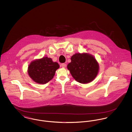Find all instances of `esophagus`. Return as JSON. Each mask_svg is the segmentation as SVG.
I'll use <instances>...</instances> for the list:
<instances>
[{
    "label": "esophagus",
    "instance_id": "esophagus-1",
    "mask_svg": "<svg viewBox=\"0 0 132 132\" xmlns=\"http://www.w3.org/2000/svg\"><path fill=\"white\" fill-rule=\"evenodd\" d=\"M61 67H62L63 68H65L66 67V64L65 63H62L61 64Z\"/></svg>",
    "mask_w": 132,
    "mask_h": 132
}]
</instances>
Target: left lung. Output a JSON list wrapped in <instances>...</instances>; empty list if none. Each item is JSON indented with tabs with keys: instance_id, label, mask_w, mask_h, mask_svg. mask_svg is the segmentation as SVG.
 <instances>
[{
	"instance_id": "1",
	"label": "left lung",
	"mask_w": 132,
	"mask_h": 132,
	"mask_svg": "<svg viewBox=\"0 0 132 132\" xmlns=\"http://www.w3.org/2000/svg\"><path fill=\"white\" fill-rule=\"evenodd\" d=\"M67 65L71 74L77 82L87 84L96 77L99 66L94 57L87 53H76Z\"/></svg>"
}]
</instances>
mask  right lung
I'll use <instances>...</instances> for the list:
<instances>
[{"mask_svg":"<svg viewBox=\"0 0 132 132\" xmlns=\"http://www.w3.org/2000/svg\"><path fill=\"white\" fill-rule=\"evenodd\" d=\"M59 65L53 62L50 58L44 57L31 62L28 67V74L36 82L45 84L50 81L54 77Z\"/></svg>","mask_w":132,"mask_h":132,"instance_id":"obj_1","label":"right lung"}]
</instances>
